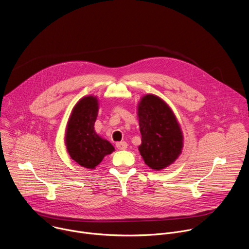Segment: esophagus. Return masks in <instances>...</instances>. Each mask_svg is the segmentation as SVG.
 Segmentation results:
<instances>
[{
  "mask_svg": "<svg viewBox=\"0 0 249 249\" xmlns=\"http://www.w3.org/2000/svg\"><path fill=\"white\" fill-rule=\"evenodd\" d=\"M116 147L119 149V150H125L127 147H128V144L127 142H119L116 143Z\"/></svg>",
  "mask_w": 249,
  "mask_h": 249,
  "instance_id": "esophagus-1",
  "label": "esophagus"
}]
</instances>
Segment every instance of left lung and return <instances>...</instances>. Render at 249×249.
Returning <instances> with one entry per match:
<instances>
[{"instance_id":"8db88e82","label":"left lung","mask_w":249,"mask_h":249,"mask_svg":"<svg viewBox=\"0 0 249 249\" xmlns=\"http://www.w3.org/2000/svg\"><path fill=\"white\" fill-rule=\"evenodd\" d=\"M142 134L139 151L144 163L160 171L172 165L181 154L183 134L169 105L160 97L146 94L138 104Z\"/></svg>"}]
</instances>
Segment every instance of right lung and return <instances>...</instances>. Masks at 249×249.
Returning <instances> with one entry per match:
<instances>
[{"label":"right lung","instance_id":"add662e5","mask_svg":"<svg viewBox=\"0 0 249 249\" xmlns=\"http://www.w3.org/2000/svg\"><path fill=\"white\" fill-rule=\"evenodd\" d=\"M98 111L97 96L81 98L71 112L65 134V144L71 158L90 170L95 169L105 156L114 151L113 145L94 130Z\"/></svg>","mask_w":249,"mask_h":249}]
</instances>
